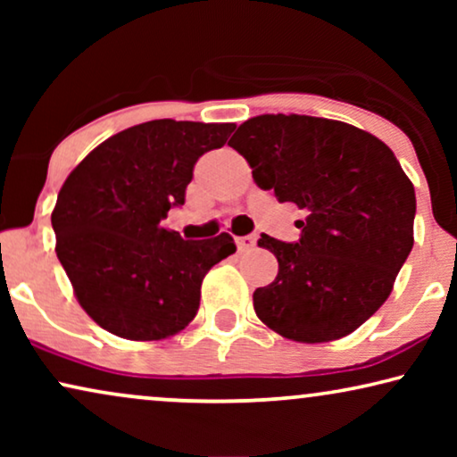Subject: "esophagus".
Instances as JSON below:
<instances>
[{"label": "esophagus", "instance_id": "34e87169", "mask_svg": "<svg viewBox=\"0 0 457 457\" xmlns=\"http://www.w3.org/2000/svg\"><path fill=\"white\" fill-rule=\"evenodd\" d=\"M237 247L241 252H249V249L255 247V241H258V235H245V237H237Z\"/></svg>", "mask_w": 457, "mask_h": 457}]
</instances>
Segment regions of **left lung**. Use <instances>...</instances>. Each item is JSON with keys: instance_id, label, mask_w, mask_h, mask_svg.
Masks as SVG:
<instances>
[{"instance_id": "8db88e82", "label": "left lung", "mask_w": 457, "mask_h": 457, "mask_svg": "<svg viewBox=\"0 0 457 457\" xmlns=\"http://www.w3.org/2000/svg\"><path fill=\"white\" fill-rule=\"evenodd\" d=\"M228 145L260 189L305 212L299 241H258L278 274L255 289V314L299 343L353 333L389 297L414 245L416 193L395 154L352 124L299 114L249 118Z\"/></svg>"}]
</instances>
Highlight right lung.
Listing matches in <instances>:
<instances>
[{
	"label": "right lung",
	"mask_w": 457,
	"mask_h": 457,
	"mask_svg": "<svg viewBox=\"0 0 457 457\" xmlns=\"http://www.w3.org/2000/svg\"><path fill=\"white\" fill-rule=\"evenodd\" d=\"M235 124L152 120L110 137L71 172L52 212L55 253L99 327L158 341L197 314L202 280L237 252L233 237L185 241L162 227L185 204L193 166Z\"/></svg>",
	"instance_id": "1"
}]
</instances>
